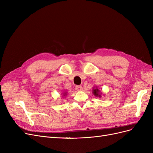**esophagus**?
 <instances>
[{"mask_svg": "<svg viewBox=\"0 0 153 153\" xmlns=\"http://www.w3.org/2000/svg\"><path fill=\"white\" fill-rule=\"evenodd\" d=\"M76 89L77 91H80L82 90V86H81V85H77V86L76 87Z\"/></svg>", "mask_w": 153, "mask_h": 153, "instance_id": "1", "label": "esophagus"}]
</instances>
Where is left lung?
Masks as SVG:
<instances>
[{
    "instance_id": "1",
    "label": "left lung",
    "mask_w": 153,
    "mask_h": 153,
    "mask_svg": "<svg viewBox=\"0 0 153 153\" xmlns=\"http://www.w3.org/2000/svg\"><path fill=\"white\" fill-rule=\"evenodd\" d=\"M92 94H93L96 97H99V98H101V94L102 92L100 91V90L98 89V87H94L92 89Z\"/></svg>"
}]
</instances>
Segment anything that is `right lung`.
Returning a JSON list of instances; mask_svg holds the SVG:
<instances>
[{"label": "right lung", "instance_id": "add662e5", "mask_svg": "<svg viewBox=\"0 0 153 153\" xmlns=\"http://www.w3.org/2000/svg\"><path fill=\"white\" fill-rule=\"evenodd\" d=\"M67 94H68V92H62V97H65V96H67Z\"/></svg>", "mask_w": 153, "mask_h": 153}]
</instances>
